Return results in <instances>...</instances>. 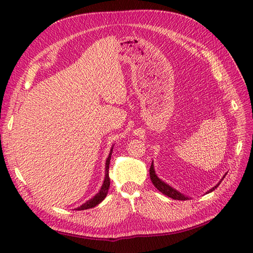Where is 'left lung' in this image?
<instances>
[{
  "label": "left lung",
  "instance_id": "obj_1",
  "mask_svg": "<svg viewBox=\"0 0 253 253\" xmlns=\"http://www.w3.org/2000/svg\"><path fill=\"white\" fill-rule=\"evenodd\" d=\"M225 176H226V174H225V175L223 176V178H224ZM150 178H151V181L153 182V185L155 186V188H157V189H158L159 191L162 192L163 195L168 196V197H169V198H171V199H174V200H182V201L189 200V198L184 196V195H181V193H180L179 191H177L176 189H174L173 187H170L169 185L166 184V182H164L163 180H161V179L159 178V177L157 176V174H155L153 162H152V164H151V168H150ZM222 180H223V179H222ZM222 180H221V181H222ZM221 181H219L216 186H214V187L212 188V189H210L207 193H210V192H212L213 190H215V188H217V186H218L219 184H221Z\"/></svg>",
  "mask_w": 253,
  "mask_h": 253
}]
</instances>
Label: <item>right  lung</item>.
Returning a JSON list of instances; mask_svg holds the SVG:
<instances>
[{"instance_id":"obj_1","label":"right lung","mask_w":253,"mask_h":253,"mask_svg":"<svg viewBox=\"0 0 253 253\" xmlns=\"http://www.w3.org/2000/svg\"><path fill=\"white\" fill-rule=\"evenodd\" d=\"M112 151H113V148L111 149V152L109 154V157L106 159V163H105V178L103 181V185H102L100 191L96 193V195L92 198L88 200L85 203H84L83 206H80L79 208H77L76 210L78 211H82V210H87V209H91V208H94L95 206H98L99 203H101L102 201L104 200V198L107 195V191H109V188H110V177H109V166H110V161H111V155H112Z\"/></svg>"}]
</instances>
